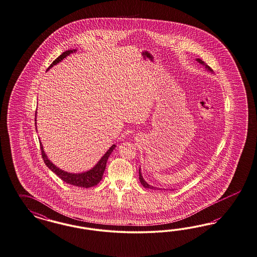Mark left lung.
I'll list each match as a JSON object with an SVG mask.
<instances>
[{
    "label": "left lung",
    "instance_id": "8db88e82",
    "mask_svg": "<svg viewBox=\"0 0 257 257\" xmlns=\"http://www.w3.org/2000/svg\"><path fill=\"white\" fill-rule=\"evenodd\" d=\"M196 61L199 62V63H201V64H203L205 65V67L208 69V70L211 71L212 72V69H211V67L209 66V65H207L205 62L202 61V60H200V59H196ZM140 181H141V183L142 184V186L144 187V188H148V189H153V190H161V189H159V188H156V187L151 186L149 185L144 179H143V177L142 176V173H141V168H140Z\"/></svg>",
    "mask_w": 257,
    "mask_h": 257
}]
</instances>
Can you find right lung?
Segmentation results:
<instances>
[{
    "label": "right lung",
    "mask_w": 257,
    "mask_h": 257,
    "mask_svg": "<svg viewBox=\"0 0 257 257\" xmlns=\"http://www.w3.org/2000/svg\"><path fill=\"white\" fill-rule=\"evenodd\" d=\"M76 50L73 49V50H67L65 52H63L62 55H60L55 61H54L50 66L47 68V70H49L51 67H53L54 65H56L57 63H59L60 62H62V60L69 56L71 53L75 52ZM40 146H41V152H42V157L45 160V165L50 169L52 172H54L58 177H60L61 179H62L64 182L71 184L73 186L81 187V188H91V187L96 186L97 183L101 180L102 176H103V173L105 171V167H106L107 160L109 156L111 155V153L113 152V150L115 148V145H112L110 147V149L107 151L106 153L104 154V156L99 160V161L97 162V164L95 165L94 168L89 170L87 172H84V173H80V174H72V173H67V172H64L61 169L58 168L57 166H55L53 163L50 161V160L47 159L46 155H45V151L43 148V145L42 143L40 142Z\"/></svg>",
    "instance_id": "right-lung-1"
}]
</instances>
